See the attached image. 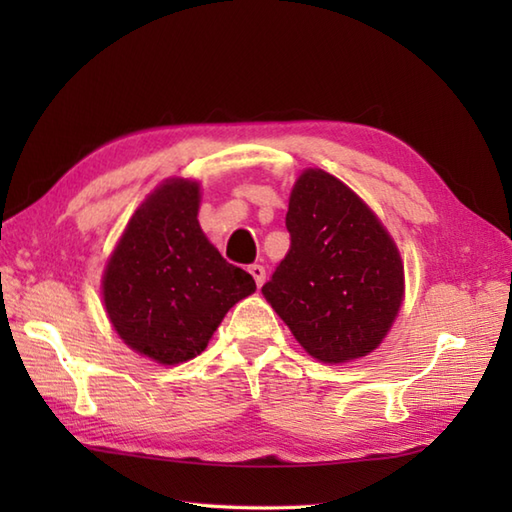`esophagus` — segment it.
<instances>
[{
  "instance_id": "esophagus-1",
  "label": "esophagus",
  "mask_w": 512,
  "mask_h": 512,
  "mask_svg": "<svg viewBox=\"0 0 512 512\" xmlns=\"http://www.w3.org/2000/svg\"><path fill=\"white\" fill-rule=\"evenodd\" d=\"M248 273L253 275V279H255V284H257V286H262V284H264V279H266V268H264V266H259V264H250V266H248Z\"/></svg>"
}]
</instances>
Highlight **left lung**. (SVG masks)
I'll return each instance as SVG.
<instances>
[{"mask_svg":"<svg viewBox=\"0 0 512 512\" xmlns=\"http://www.w3.org/2000/svg\"><path fill=\"white\" fill-rule=\"evenodd\" d=\"M290 248L262 292L303 350L323 363L365 356L402 303L396 244L358 195L321 169L290 195Z\"/></svg>","mask_w":512,"mask_h":512,"instance_id":"obj_1","label":"left lung"}]
</instances>
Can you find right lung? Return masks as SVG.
Wrapping results in <instances>:
<instances>
[{
  "label": "right lung",
  "instance_id": "obj_1",
  "mask_svg": "<svg viewBox=\"0 0 512 512\" xmlns=\"http://www.w3.org/2000/svg\"><path fill=\"white\" fill-rule=\"evenodd\" d=\"M198 204L195 182L160 184L129 220L103 277L116 332L162 365L204 352L224 314L257 288L204 237Z\"/></svg>",
  "mask_w": 512,
  "mask_h": 512
}]
</instances>
